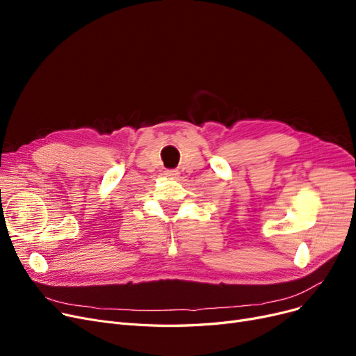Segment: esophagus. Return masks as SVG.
Wrapping results in <instances>:
<instances>
[{
    "mask_svg": "<svg viewBox=\"0 0 356 356\" xmlns=\"http://www.w3.org/2000/svg\"><path fill=\"white\" fill-rule=\"evenodd\" d=\"M164 176H167V177H176V176H179V172L173 170V168H172V170H165Z\"/></svg>",
    "mask_w": 356,
    "mask_h": 356,
    "instance_id": "34e87169",
    "label": "esophagus"
}]
</instances>
